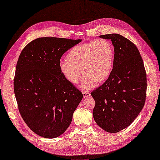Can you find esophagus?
I'll list each match as a JSON object with an SVG mask.
<instances>
[{
	"label": "esophagus",
	"instance_id": "34e87169",
	"mask_svg": "<svg viewBox=\"0 0 160 160\" xmlns=\"http://www.w3.org/2000/svg\"><path fill=\"white\" fill-rule=\"evenodd\" d=\"M82 94H83V97L84 98H87V97H89L90 96V93L88 92H82Z\"/></svg>",
	"mask_w": 160,
	"mask_h": 160
}]
</instances>
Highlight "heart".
Listing matches in <instances>:
<instances>
[{
    "label": "heart",
    "instance_id": "1",
    "mask_svg": "<svg viewBox=\"0 0 160 160\" xmlns=\"http://www.w3.org/2000/svg\"><path fill=\"white\" fill-rule=\"evenodd\" d=\"M114 64V49L107 40L99 39L75 46L67 58L60 59L59 69L64 77L73 84L79 82L82 71L84 75L79 87L85 91L94 88L98 81L108 78Z\"/></svg>",
    "mask_w": 160,
    "mask_h": 160
}]
</instances>
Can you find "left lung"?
Masks as SVG:
<instances>
[{
  "instance_id": "1",
  "label": "left lung",
  "mask_w": 160,
  "mask_h": 160,
  "mask_svg": "<svg viewBox=\"0 0 160 160\" xmlns=\"http://www.w3.org/2000/svg\"><path fill=\"white\" fill-rule=\"evenodd\" d=\"M111 40L114 64L108 79L91 92L95 100L93 117L109 133H117L130 126L144 105L147 73L135 45L118 34L99 36Z\"/></svg>"
}]
</instances>
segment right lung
<instances>
[{"mask_svg": "<svg viewBox=\"0 0 160 160\" xmlns=\"http://www.w3.org/2000/svg\"><path fill=\"white\" fill-rule=\"evenodd\" d=\"M81 42L39 38L27 44L19 55L13 80L18 109L28 128L42 138L62 135L83 97L58 66L64 53Z\"/></svg>", "mask_w": 160, "mask_h": 160, "instance_id": "right-lung-1", "label": "right lung"}]
</instances>
